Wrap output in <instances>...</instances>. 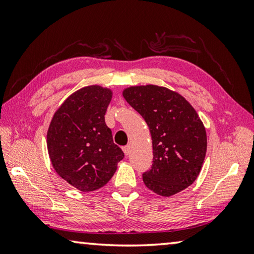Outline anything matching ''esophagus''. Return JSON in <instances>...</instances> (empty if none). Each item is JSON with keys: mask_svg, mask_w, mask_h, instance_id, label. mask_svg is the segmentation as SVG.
<instances>
[{"mask_svg": "<svg viewBox=\"0 0 254 254\" xmlns=\"http://www.w3.org/2000/svg\"><path fill=\"white\" fill-rule=\"evenodd\" d=\"M123 152H124V154H126V156H127V154H130V152H131V147H130V145H126V147L123 148Z\"/></svg>", "mask_w": 254, "mask_h": 254, "instance_id": "esophagus-1", "label": "esophagus"}]
</instances>
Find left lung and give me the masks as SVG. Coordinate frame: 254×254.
Returning <instances> with one entry per match:
<instances>
[{
  "label": "left lung",
  "mask_w": 254,
  "mask_h": 254,
  "mask_svg": "<svg viewBox=\"0 0 254 254\" xmlns=\"http://www.w3.org/2000/svg\"><path fill=\"white\" fill-rule=\"evenodd\" d=\"M122 95L151 133L153 163L142 176L145 186L163 197L190 186L207 150L205 127L194 107L179 93L152 84L130 86Z\"/></svg>",
  "instance_id": "left-lung-1"
}]
</instances>
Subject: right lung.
I'll use <instances>...</instances> for the list:
<instances>
[{"instance_id": "obj_1", "label": "right lung", "mask_w": 254, "mask_h": 254, "mask_svg": "<svg viewBox=\"0 0 254 254\" xmlns=\"http://www.w3.org/2000/svg\"><path fill=\"white\" fill-rule=\"evenodd\" d=\"M113 96L111 88L89 85L68 96L54 113L47 148L59 177L80 191L100 189L109 183L124 158L105 124Z\"/></svg>"}]
</instances>
